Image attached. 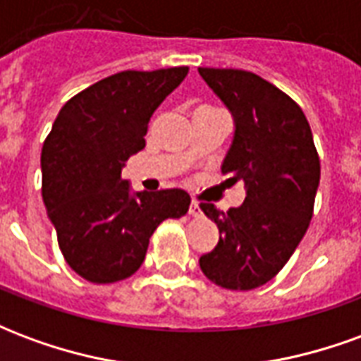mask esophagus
I'll use <instances>...</instances> for the list:
<instances>
[{"instance_id": "1", "label": "esophagus", "mask_w": 361, "mask_h": 361, "mask_svg": "<svg viewBox=\"0 0 361 361\" xmlns=\"http://www.w3.org/2000/svg\"><path fill=\"white\" fill-rule=\"evenodd\" d=\"M189 214L191 216H201L203 214V211H201V204H199V201H191V204H189Z\"/></svg>"}]
</instances>
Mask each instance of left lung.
<instances>
[{
	"instance_id": "1",
	"label": "left lung",
	"mask_w": 361,
	"mask_h": 361,
	"mask_svg": "<svg viewBox=\"0 0 361 361\" xmlns=\"http://www.w3.org/2000/svg\"><path fill=\"white\" fill-rule=\"evenodd\" d=\"M235 121L222 173L242 180V207L201 211L219 226L216 247L199 259L204 276L226 290H253L274 279L313 216L321 162L302 108L274 85L242 69L199 67Z\"/></svg>"
}]
</instances>
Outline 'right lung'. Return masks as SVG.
Returning <instances> with one entry per match:
<instances>
[{
	"instance_id": "right-lung-1",
	"label": "right lung",
	"mask_w": 361,
	"mask_h": 361,
	"mask_svg": "<svg viewBox=\"0 0 361 361\" xmlns=\"http://www.w3.org/2000/svg\"><path fill=\"white\" fill-rule=\"evenodd\" d=\"M188 71L110 75L67 100L44 141V204L67 265L89 282L129 279L158 224L189 211L183 189L133 195L121 180L127 158L145 149L150 116Z\"/></svg>"
}]
</instances>
